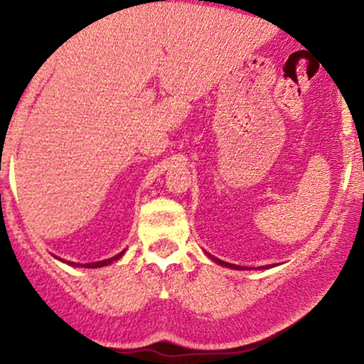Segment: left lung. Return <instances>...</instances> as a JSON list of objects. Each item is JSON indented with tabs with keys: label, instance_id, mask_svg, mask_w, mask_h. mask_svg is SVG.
Here are the masks:
<instances>
[{
	"label": "left lung",
	"instance_id": "obj_1",
	"mask_svg": "<svg viewBox=\"0 0 364 364\" xmlns=\"http://www.w3.org/2000/svg\"><path fill=\"white\" fill-rule=\"evenodd\" d=\"M214 260H215L217 263H220V265H224V267H229V269H241V267H240V265H232V263L223 262V260H219V258H214Z\"/></svg>",
	"mask_w": 364,
	"mask_h": 364
}]
</instances>
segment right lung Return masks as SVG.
<instances>
[{"label": "right lung", "instance_id": "1", "mask_svg": "<svg viewBox=\"0 0 364 364\" xmlns=\"http://www.w3.org/2000/svg\"><path fill=\"white\" fill-rule=\"evenodd\" d=\"M121 255L123 253H119V255H116V257H112V258H109V260H102V262H94V263H85V265L83 267H89V269H95V267H104V265H109V263H112L114 260H118V258L121 257ZM70 265H78V263H75V262H68Z\"/></svg>", "mask_w": 364, "mask_h": 364}]
</instances>
